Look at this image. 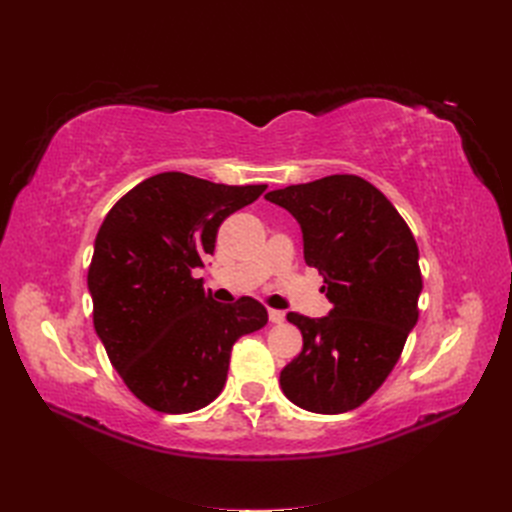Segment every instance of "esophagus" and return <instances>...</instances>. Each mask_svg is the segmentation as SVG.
Masks as SVG:
<instances>
[{
	"instance_id": "34e87169",
	"label": "esophagus",
	"mask_w": 512,
	"mask_h": 512,
	"mask_svg": "<svg viewBox=\"0 0 512 512\" xmlns=\"http://www.w3.org/2000/svg\"><path fill=\"white\" fill-rule=\"evenodd\" d=\"M284 318H286V314L280 312V309H269V320H271L273 324H282Z\"/></svg>"
}]
</instances>
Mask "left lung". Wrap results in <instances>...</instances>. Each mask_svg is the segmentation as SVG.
I'll list each match as a JSON object with an SVG mask.
<instances>
[{
	"instance_id": "left-lung-1",
	"label": "left lung",
	"mask_w": 512,
	"mask_h": 512,
	"mask_svg": "<svg viewBox=\"0 0 512 512\" xmlns=\"http://www.w3.org/2000/svg\"><path fill=\"white\" fill-rule=\"evenodd\" d=\"M303 232V256L322 277L329 316L290 312L303 350L280 374L284 395L303 410L359 408L391 374L418 320L423 277L404 218L356 175H331L265 196Z\"/></svg>"
}]
</instances>
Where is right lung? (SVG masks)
Wrapping results in <instances>:
<instances>
[{"label":"right lung","mask_w":512,"mask_h":512,"mask_svg":"<svg viewBox=\"0 0 512 512\" xmlns=\"http://www.w3.org/2000/svg\"><path fill=\"white\" fill-rule=\"evenodd\" d=\"M265 190L160 173L104 218L87 273L94 327L145 406L185 414L211 404L226 384L232 344L267 324L256 299L218 303L192 275L213 254L220 224Z\"/></svg>","instance_id":"right-lung-1"}]
</instances>
